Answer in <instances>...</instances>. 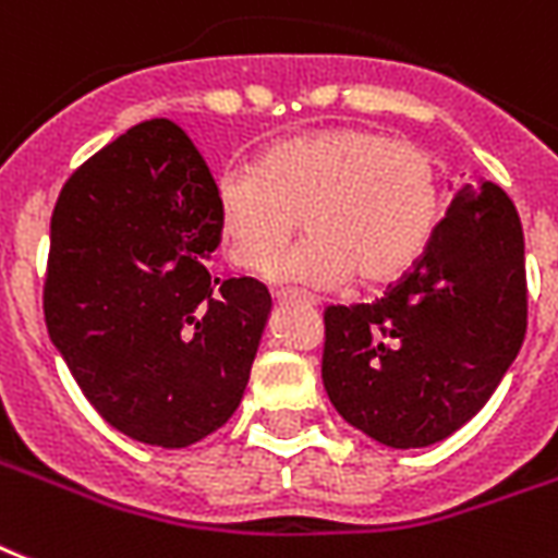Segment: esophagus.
<instances>
[{"label": "esophagus", "instance_id": "obj_1", "mask_svg": "<svg viewBox=\"0 0 558 558\" xmlns=\"http://www.w3.org/2000/svg\"><path fill=\"white\" fill-rule=\"evenodd\" d=\"M276 302H302V305H316L314 296H307L302 291H276Z\"/></svg>", "mask_w": 558, "mask_h": 558}]
</instances>
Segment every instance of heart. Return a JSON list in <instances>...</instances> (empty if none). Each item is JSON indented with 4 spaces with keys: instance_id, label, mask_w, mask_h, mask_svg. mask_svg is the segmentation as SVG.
Returning <instances> with one entry per match:
<instances>
[{
    "instance_id": "b5f03b06",
    "label": "heart",
    "mask_w": 558,
    "mask_h": 558,
    "mask_svg": "<svg viewBox=\"0 0 558 558\" xmlns=\"http://www.w3.org/2000/svg\"><path fill=\"white\" fill-rule=\"evenodd\" d=\"M218 244L239 270L265 274L303 218L308 239L270 276L307 288H365L409 274L444 213L438 160L423 146L363 126L276 141L253 169L213 190Z\"/></svg>"
}]
</instances>
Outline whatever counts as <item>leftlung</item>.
I'll use <instances>...</instances> for the list:
<instances>
[{"mask_svg":"<svg viewBox=\"0 0 558 558\" xmlns=\"http://www.w3.org/2000/svg\"><path fill=\"white\" fill-rule=\"evenodd\" d=\"M524 331L519 213L481 178L458 186L421 262L383 300L325 311V391L383 447H432L484 409Z\"/></svg>","mask_w":558,"mask_h":558,"instance_id":"obj_1","label":"left lung"}]
</instances>
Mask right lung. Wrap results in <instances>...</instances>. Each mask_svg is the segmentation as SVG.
<instances>
[{"instance_id":"obj_1","label":"right lung","mask_w":558,"mask_h":558,"mask_svg":"<svg viewBox=\"0 0 558 558\" xmlns=\"http://www.w3.org/2000/svg\"><path fill=\"white\" fill-rule=\"evenodd\" d=\"M216 181L172 120H144L65 181L51 216L48 337L100 417L181 449L242 403L270 316L262 282L216 279Z\"/></svg>"}]
</instances>
